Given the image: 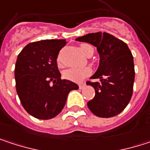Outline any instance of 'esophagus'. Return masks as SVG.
Instances as JSON below:
<instances>
[{
  "instance_id": "esophagus-1",
  "label": "esophagus",
  "mask_w": 150,
  "mask_h": 150,
  "mask_svg": "<svg viewBox=\"0 0 150 150\" xmlns=\"http://www.w3.org/2000/svg\"><path fill=\"white\" fill-rule=\"evenodd\" d=\"M85 83H81V84H79V88H80V89H82L84 87H85Z\"/></svg>"
}]
</instances>
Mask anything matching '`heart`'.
<instances>
[{"mask_svg":"<svg viewBox=\"0 0 150 150\" xmlns=\"http://www.w3.org/2000/svg\"><path fill=\"white\" fill-rule=\"evenodd\" d=\"M81 49L86 56L94 53V48L88 44H81ZM90 74L91 69L88 67H74L68 69L63 72V75L66 79L75 82L81 81L84 78H86Z\"/></svg>","mask_w":150,"mask_h":150,"instance_id":"b5f03b06","label":"heart"}]
</instances>
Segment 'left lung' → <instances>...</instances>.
<instances>
[{
    "mask_svg": "<svg viewBox=\"0 0 150 150\" xmlns=\"http://www.w3.org/2000/svg\"><path fill=\"white\" fill-rule=\"evenodd\" d=\"M96 47L100 64L88 81L95 90V97L88 103L90 111L99 117L108 118L120 114L129 104L135 81L134 59L128 45L108 33H92L75 39Z\"/></svg>",
    "mask_w": 150,
    "mask_h": 150,
    "instance_id": "1",
    "label": "left lung"
}]
</instances>
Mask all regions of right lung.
I'll return each mask as SVG.
<instances>
[{"label":"right lung","instance_id":"1","mask_svg":"<svg viewBox=\"0 0 150 150\" xmlns=\"http://www.w3.org/2000/svg\"><path fill=\"white\" fill-rule=\"evenodd\" d=\"M66 43V40L31 42L18 54L16 91L25 110L37 119L47 120L59 115L69 93L79 88L75 82L62 80L57 67L59 51Z\"/></svg>","mask_w":150,"mask_h":150}]
</instances>
